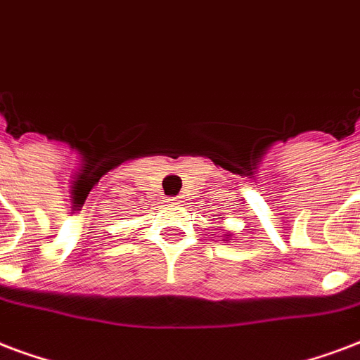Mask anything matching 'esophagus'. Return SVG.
<instances>
[{
	"label": "esophagus",
	"mask_w": 360,
	"mask_h": 360,
	"mask_svg": "<svg viewBox=\"0 0 360 360\" xmlns=\"http://www.w3.org/2000/svg\"><path fill=\"white\" fill-rule=\"evenodd\" d=\"M170 201H174V202H180V201H182V197H172V199H170Z\"/></svg>",
	"instance_id": "1"
}]
</instances>
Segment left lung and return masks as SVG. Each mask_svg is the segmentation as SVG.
Wrapping results in <instances>:
<instances>
[{"instance_id":"left-lung-1","label":"left lung","mask_w":360,"mask_h":360,"mask_svg":"<svg viewBox=\"0 0 360 360\" xmlns=\"http://www.w3.org/2000/svg\"><path fill=\"white\" fill-rule=\"evenodd\" d=\"M224 241H231V235H228V237H226V239H224Z\"/></svg>"}]
</instances>
